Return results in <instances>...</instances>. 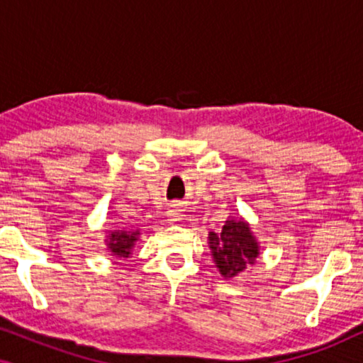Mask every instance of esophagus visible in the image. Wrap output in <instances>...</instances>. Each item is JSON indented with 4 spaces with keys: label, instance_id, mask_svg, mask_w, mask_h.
<instances>
[{
    "label": "esophagus",
    "instance_id": "34e87169",
    "mask_svg": "<svg viewBox=\"0 0 363 363\" xmlns=\"http://www.w3.org/2000/svg\"><path fill=\"white\" fill-rule=\"evenodd\" d=\"M167 216H168V221H180L182 216H183L180 206H178V205H172L170 208H168Z\"/></svg>",
    "mask_w": 363,
    "mask_h": 363
}]
</instances>
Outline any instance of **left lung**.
<instances>
[{"mask_svg": "<svg viewBox=\"0 0 363 363\" xmlns=\"http://www.w3.org/2000/svg\"><path fill=\"white\" fill-rule=\"evenodd\" d=\"M208 245L213 262L225 279H233L255 264L261 247L251 225L242 216L228 218L221 233L210 231Z\"/></svg>", "mask_w": 363, "mask_h": 363, "instance_id": "obj_1", "label": "left lung"}]
</instances>
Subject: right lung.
Wrapping results in <instances>:
<instances>
[{
  "label": "right lung",
  "mask_w": 363,
  "mask_h": 363,
  "mask_svg": "<svg viewBox=\"0 0 363 363\" xmlns=\"http://www.w3.org/2000/svg\"><path fill=\"white\" fill-rule=\"evenodd\" d=\"M106 233L107 251L113 257H117V259H127V257H130L133 247H135L137 241L140 240L142 235L138 230H108Z\"/></svg>",
  "instance_id": "obj_1"
}]
</instances>
